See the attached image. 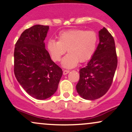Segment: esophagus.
<instances>
[{"label": "esophagus", "instance_id": "esophagus-1", "mask_svg": "<svg viewBox=\"0 0 132 132\" xmlns=\"http://www.w3.org/2000/svg\"><path fill=\"white\" fill-rule=\"evenodd\" d=\"M69 70H64L63 71V75H67V74L69 73Z\"/></svg>", "mask_w": 132, "mask_h": 132}]
</instances>
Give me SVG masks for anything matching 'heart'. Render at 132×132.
<instances>
[{
	"label": "heart",
	"mask_w": 132,
	"mask_h": 132,
	"mask_svg": "<svg viewBox=\"0 0 132 132\" xmlns=\"http://www.w3.org/2000/svg\"><path fill=\"white\" fill-rule=\"evenodd\" d=\"M98 36L94 31L82 29L66 30L60 33L58 41L50 39L47 42V49L51 59L58 62L66 53L62 66L65 68H72L79 62L84 63L92 58L96 51Z\"/></svg>",
	"instance_id": "b5f03b06"
}]
</instances>
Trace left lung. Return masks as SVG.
<instances>
[{
	"mask_svg": "<svg viewBox=\"0 0 132 132\" xmlns=\"http://www.w3.org/2000/svg\"><path fill=\"white\" fill-rule=\"evenodd\" d=\"M99 43L86 67L79 71L76 90L81 97L95 100L108 91L117 66L114 39L105 27L99 31Z\"/></svg>",
	"mask_w": 132,
	"mask_h": 132,
	"instance_id": "left-lung-1",
	"label": "left lung"
}]
</instances>
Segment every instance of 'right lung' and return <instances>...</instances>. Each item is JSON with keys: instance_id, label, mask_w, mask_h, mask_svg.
Here are the masks:
<instances>
[{"instance_id": "add662e5", "label": "right lung", "mask_w": 132, "mask_h": 132, "mask_svg": "<svg viewBox=\"0 0 132 132\" xmlns=\"http://www.w3.org/2000/svg\"><path fill=\"white\" fill-rule=\"evenodd\" d=\"M49 26L36 25L21 34L14 50V74L30 95L39 100L56 91L63 71L51 60L44 40Z\"/></svg>"}]
</instances>
